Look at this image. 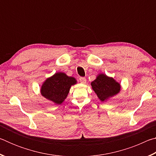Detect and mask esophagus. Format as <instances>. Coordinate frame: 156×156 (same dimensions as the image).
<instances>
[{"mask_svg":"<svg viewBox=\"0 0 156 156\" xmlns=\"http://www.w3.org/2000/svg\"><path fill=\"white\" fill-rule=\"evenodd\" d=\"M79 80H80V82L81 83H83V84H84V83H86V78H84V77H80V78H79Z\"/></svg>","mask_w":156,"mask_h":156,"instance_id":"34e87169","label":"esophagus"}]
</instances>
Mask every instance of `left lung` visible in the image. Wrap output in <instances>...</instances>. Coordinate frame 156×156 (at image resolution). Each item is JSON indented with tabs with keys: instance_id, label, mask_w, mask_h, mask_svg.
Wrapping results in <instances>:
<instances>
[{
	"instance_id": "1",
	"label": "left lung",
	"mask_w": 156,
	"mask_h": 156,
	"mask_svg": "<svg viewBox=\"0 0 156 156\" xmlns=\"http://www.w3.org/2000/svg\"><path fill=\"white\" fill-rule=\"evenodd\" d=\"M92 89L101 101H105L109 97L119 93L120 84L113 78L108 77L105 74H100L96 80L91 82Z\"/></svg>"
}]
</instances>
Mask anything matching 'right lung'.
<instances>
[{
  "label": "right lung",
  "instance_id": "right-lung-1",
  "mask_svg": "<svg viewBox=\"0 0 156 156\" xmlns=\"http://www.w3.org/2000/svg\"><path fill=\"white\" fill-rule=\"evenodd\" d=\"M75 84L76 80L74 78L58 72L44 82L41 92L45 98L59 105L67 98L71 86Z\"/></svg>",
  "mask_w": 156,
  "mask_h": 156
}]
</instances>
